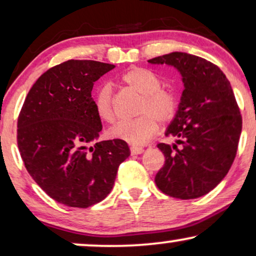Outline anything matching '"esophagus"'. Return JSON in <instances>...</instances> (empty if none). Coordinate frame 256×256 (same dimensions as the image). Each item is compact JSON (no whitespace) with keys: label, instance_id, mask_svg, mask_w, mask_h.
Here are the masks:
<instances>
[{"label":"esophagus","instance_id":"esophagus-1","mask_svg":"<svg viewBox=\"0 0 256 256\" xmlns=\"http://www.w3.org/2000/svg\"><path fill=\"white\" fill-rule=\"evenodd\" d=\"M130 153L133 154V156H135V154H141V153H144V148L133 146V147H130Z\"/></svg>","mask_w":256,"mask_h":256}]
</instances>
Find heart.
<instances>
[{
  "label": "heart",
  "mask_w": 256,
  "mask_h": 256,
  "mask_svg": "<svg viewBox=\"0 0 256 256\" xmlns=\"http://www.w3.org/2000/svg\"><path fill=\"white\" fill-rule=\"evenodd\" d=\"M121 82L142 94L138 114L133 120H121L109 129L110 138L126 141L133 146H142L156 135L158 122H168L178 109L176 94L162 89L159 74L144 68H132L121 76ZM94 106L103 121L114 120L112 91L109 85H102L94 94Z\"/></svg>",
  "instance_id": "heart-1"
}]
</instances>
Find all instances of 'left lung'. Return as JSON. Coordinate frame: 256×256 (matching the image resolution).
<instances>
[{
	"mask_svg": "<svg viewBox=\"0 0 256 256\" xmlns=\"http://www.w3.org/2000/svg\"><path fill=\"white\" fill-rule=\"evenodd\" d=\"M178 70L184 83L174 118L166 129L176 144H159L165 156L156 176L160 191L194 200L216 188L234 162L242 118L232 85L218 66L182 52L150 59Z\"/></svg>",
	"mask_w": 256,
	"mask_h": 256,
	"instance_id": "1",
	"label": "left lung"
}]
</instances>
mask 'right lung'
Segmentation results:
<instances>
[{"label": "right lung", "instance_id": "add662e5", "mask_svg": "<svg viewBox=\"0 0 256 256\" xmlns=\"http://www.w3.org/2000/svg\"><path fill=\"white\" fill-rule=\"evenodd\" d=\"M114 68L94 60L62 62L38 78L18 115V146L28 173L66 206L84 209L103 200L120 164L130 156L126 141H97L102 122L91 91Z\"/></svg>", "mask_w": 256, "mask_h": 256}]
</instances>
